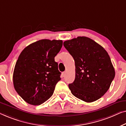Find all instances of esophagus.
<instances>
[{
    "label": "esophagus",
    "instance_id": "1",
    "mask_svg": "<svg viewBox=\"0 0 126 126\" xmlns=\"http://www.w3.org/2000/svg\"><path fill=\"white\" fill-rule=\"evenodd\" d=\"M65 75H66L65 72H62V77H64Z\"/></svg>",
    "mask_w": 126,
    "mask_h": 126
}]
</instances>
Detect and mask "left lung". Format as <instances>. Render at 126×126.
Instances as JSON below:
<instances>
[{
	"label": "left lung",
	"mask_w": 126,
	"mask_h": 126,
	"mask_svg": "<svg viewBox=\"0 0 126 126\" xmlns=\"http://www.w3.org/2000/svg\"><path fill=\"white\" fill-rule=\"evenodd\" d=\"M63 45L75 61V80L68 85L72 95L88 103L100 99L115 75L107 51L86 36L66 40Z\"/></svg>",
	"instance_id": "obj_1"
}]
</instances>
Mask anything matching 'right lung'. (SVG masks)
Masks as SVG:
<instances>
[{
    "mask_svg": "<svg viewBox=\"0 0 126 126\" xmlns=\"http://www.w3.org/2000/svg\"><path fill=\"white\" fill-rule=\"evenodd\" d=\"M63 45L61 40L42 39L31 44L20 53L13 74L14 88L32 105H40L54 93L61 72L54 58Z\"/></svg>",
    "mask_w": 126,
    "mask_h": 126,
    "instance_id": "add662e5",
    "label": "right lung"
}]
</instances>
